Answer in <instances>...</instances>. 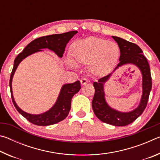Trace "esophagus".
<instances>
[{
	"instance_id": "obj_1",
	"label": "esophagus",
	"mask_w": 160,
	"mask_h": 160,
	"mask_svg": "<svg viewBox=\"0 0 160 160\" xmlns=\"http://www.w3.org/2000/svg\"><path fill=\"white\" fill-rule=\"evenodd\" d=\"M88 82V80L86 79V78H82V79L80 80V83H81V85H86L87 83Z\"/></svg>"
}]
</instances>
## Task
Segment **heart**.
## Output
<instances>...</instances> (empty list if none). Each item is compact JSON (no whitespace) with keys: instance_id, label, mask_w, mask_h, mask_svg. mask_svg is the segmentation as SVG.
<instances>
[{"instance_id":"obj_1","label":"heart","mask_w":160,"mask_h":160,"mask_svg":"<svg viewBox=\"0 0 160 160\" xmlns=\"http://www.w3.org/2000/svg\"><path fill=\"white\" fill-rule=\"evenodd\" d=\"M70 56L73 63H88L92 74L104 75L117 63L120 48L115 42L90 37L74 42L70 48Z\"/></svg>"}]
</instances>
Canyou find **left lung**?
Segmentation results:
<instances>
[{"label": "left lung", "instance_id": "8db88e82", "mask_svg": "<svg viewBox=\"0 0 160 160\" xmlns=\"http://www.w3.org/2000/svg\"><path fill=\"white\" fill-rule=\"evenodd\" d=\"M112 38L117 42L121 53L119 63L114 70L118 67L127 63L134 64L139 68L142 75V98L138 107L132 112L122 113L112 109L105 101L104 92L103 90V85L112 74L110 73L107 76L100 78L98 82L93 83L95 91L92 106L94 114L102 122L116 126H124L133 122L145 109L152 89V77L148 61L142 54V51L138 46L120 37L112 36Z\"/></svg>", "mask_w": 160, "mask_h": 160}]
</instances>
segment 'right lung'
Instances as JSON below:
<instances>
[{
  "mask_svg": "<svg viewBox=\"0 0 160 160\" xmlns=\"http://www.w3.org/2000/svg\"><path fill=\"white\" fill-rule=\"evenodd\" d=\"M77 31L68 32L63 34H57L41 37L29 43L24 50L18 55L14 61V66L10 78V88L12 101L18 112L22 115L29 122L37 126H49L57 123L67 117L71 107V99L75 94L79 92L81 85L79 80L71 84H66L62 87L60 94L54 106L50 110L39 115H33L26 113L20 109L13 98L12 91V80L13 75L19 63L31 54L42 51V48H48L54 51L56 54L62 57L65 51V48L70 39L77 34Z\"/></svg>",
  "mask_w": 160,
  "mask_h": 160,
  "instance_id": "right-lung-1",
  "label": "right lung"
}]
</instances>
